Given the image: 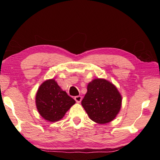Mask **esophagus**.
Listing matches in <instances>:
<instances>
[{
    "label": "esophagus",
    "mask_w": 160,
    "mask_h": 160,
    "mask_svg": "<svg viewBox=\"0 0 160 160\" xmlns=\"http://www.w3.org/2000/svg\"><path fill=\"white\" fill-rule=\"evenodd\" d=\"M74 99H75V101H76L78 103H80L81 101H82V97L79 95V96H76V97H74Z\"/></svg>",
    "instance_id": "esophagus-1"
}]
</instances>
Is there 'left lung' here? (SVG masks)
I'll return each instance as SVG.
<instances>
[{"instance_id": "8db88e82", "label": "left lung", "mask_w": 160, "mask_h": 160, "mask_svg": "<svg viewBox=\"0 0 160 160\" xmlns=\"http://www.w3.org/2000/svg\"><path fill=\"white\" fill-rule=\"evenodd\" d=\"M81 104L92 121L105 124L112 121L120 112L122 97L113 83L96 78L88 83Z\"/></svg>"}]
</instances>
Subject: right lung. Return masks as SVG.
<instances>
[{
  "label": "right lung",
  "mask_w": 160,
  "mask_h": 160,
  "mask_svg": "<svg viewBox=\"0 0 160 160\" xmlns=\"http://www.w3.org/2000/svg\"><path fill=\"white\" fill-rule=\"evenodd\" d=\"M38 112L43 118L56 122L63 118L75 101L63 91L54 79L44 81L35 97Z\"/></svg>",
  "instance_id": "obj_1"
}]
</instances>
